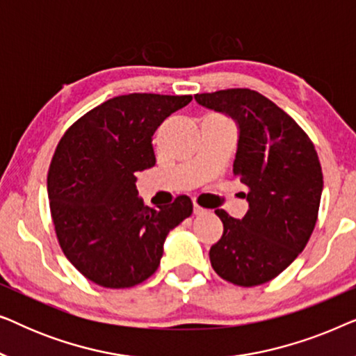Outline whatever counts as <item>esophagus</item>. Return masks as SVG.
Returning a JSON list of instances; mask_svg holds the SVG:
<instances>
[{"label":"esophagus","instance_id":"esophagus-1","mask_svg":"<svg viewBox=\"0 0 356 356\" xmlns=\"http://www.w3.org/2000/svg\"><path fill=\"white\" fill-rule=\"evenodd\" d=\"M206 212H207L206 209H202L201 206H197V204H194V213H196V216H204Z\"/></svg>","mask_w":356,"mask_h":356}]
</instances>
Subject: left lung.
I'll list each match as a JSON object with an SVG mask.
<instances>
[{"label":"left lung","mask_w":356,"mask_h":356,"mask_svg":"<svg viewBox=\"0 0 356 356\" xmlns=\"http://www.w3.org/2000/svg\"><path fill=\"white\" fill-rule=\"evenodd\" d=\"M194 99L236 123L233 173L248 188L245 217L216 211L223 235L209 251L211 264L235 285L266 284L296 259L314 230L323 194L318 152L295 120L259 92L228 89Z\"/></svg>","instance_id":"1"}]
</instances>
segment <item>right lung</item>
I'll return each mask as SVG.
<instances>
[{"label": "right lung", "instance_id": "right-lung-1", "mask_svg": "<svg viewBox=\"0 0 356 356\" xmlns=\"http://www.w3.org/2000/svg\"><path fill=\"white\" fill-rule=\"evenodd\" d=\"M191 95L129 94L104 102L67 129L48 170L58 241L82 275L128 289L157 270L167 235L193 213L188 196L150 209L136 173L152 168V136Z\"/></svg>", "mask_w": 356, "mask_h": 356}]
</instances>
